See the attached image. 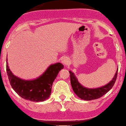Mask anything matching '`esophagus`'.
Masks as SVG:
<instances>
[{
    "instance_id": "obj_1",
    "label": "esophagus",
    "mask_w": 126,
    "mask_h": 126,
    "mask_svg": "<svg viewBox=\"0 0 126 126\" xmlns=\"http://www.w3.org/2000/svg\"><path fill=\"white\" fill-rule=\"evenodd\" d=\"M61 61H62V64H64V65H67L68 64V58H66V57H64L61 59Z\"/></svg>"
}]
</instances>
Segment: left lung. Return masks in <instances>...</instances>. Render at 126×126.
<instances>
[{
	"mask_svg": "<svg viewBox=\"0 0 126 126\" xmlns=\"http://www.w3.org/2000/svg\"><path fill=\"white\" fill-rule=\"evenodd\" d=\"M69 72L70 74L71 84L73 92L80 99H84L86 101H90V100L96 99L101 97L112 88L116 80L118 69L114 74V77L110 82L104 86L96 88H89L84 87L80 83H79L77 78L72 71H69Z\"/></svg>",
	"mask_w": 126,
	"mask_h": 126,
	"instance_id": "left-lung-1",
	"label": "left lung"
}]
</instances>
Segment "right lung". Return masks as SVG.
I'll list each match as a JSON object with an SVG mask.
<instances>
[{"instance_id":"1","label":"right lung","mask_w":126,"mask_h":126,"mask_svg":"<svg viewBox=\"0 0 126 126\" xmlns=\"http://www.w3.org/2000/svg\"><path fill=\"white\" fill-rule=\"evenodd\" d=\"M6 59V71L12 88L23 99L39 102L48 99L51 93V88L58 73L64 68L60 62L51 64L40 77L32 80H25L13 74Z\"/></svg>"}]
</instances>
